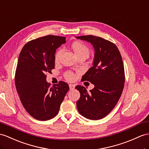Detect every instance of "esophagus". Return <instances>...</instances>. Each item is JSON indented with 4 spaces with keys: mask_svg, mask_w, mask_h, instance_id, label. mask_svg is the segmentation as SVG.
<instances>
[{
    "mask_svg": "<svg viewBox=\"0 0 149 149\" xmlns=\"http://www.w3.org/2000/svg\"><path fill=\"white\" fill-rule=\"evenodd\" d=\"M69 86H70V90H73L74 88V87H75V86L74 85H72V84H70V85H69Z\"/></svg>",
    "mask_w": 149,
    "mask_h": 149,
    "instance_id": "34e87169",
    "label": "esophagus"
}]
</instances>
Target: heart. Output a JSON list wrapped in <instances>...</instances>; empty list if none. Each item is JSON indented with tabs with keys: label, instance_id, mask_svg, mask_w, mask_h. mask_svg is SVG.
Instances as JSON below:
<instances>
[{
	"label": "heart",
	"instance_id": "heart-1",
	"mask_svg": "<svg viewBox=\"0 0 149 149\" xmlns=\"http://www.w3.org/2000/svg\"><path fill=\"white\" fill-rule=\"evenodd\" d=\"M71 48L72 50H73L76 57L78 56L79 55H86L88 56L90 54L89 49L87 47L86 45L84 44V43H83L81 42H74L71 45ZM61 53H62V49L59 50L56 52L55 55L56 61H57L58 59H59ZM66 78L67 79H68V80H72V79H74V74L71 72H68L66 74Z\"/></svg>",
	"mask_w": 149,
	"mask_h": 149
}]
</instances>
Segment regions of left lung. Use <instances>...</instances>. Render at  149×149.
I'll list each match as a JSON object with an SVG mask.
<instances>
[{
    "mask_svg": "<svg viewBox=\"0 0 149 149\" xmlns=\"http://www.w3.org/2000/svg\"><path fill=\"white\" fill-rule=\"evenodd\" d=\"M90 42L94 49L93 66L82 77L94 88L87 92L85 86L75 87L80 93L77 102L79 113L92 120L100 119L113 109L125 85V70L122 57L113 43L93 35L76 37Z\"/></svg>",
    "mask_w": 149,
    "mask_h": 149,
    "instance_id": "1",
    "label": "left lung"
}]
</instances>
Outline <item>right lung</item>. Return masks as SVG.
<instances>
[{
	"label": "right lung",
	"mask_w": 149,
	"mask_h": 149,
	"mask_svg": "<svg viewBox=\"0 0 149 149\" xmlns=\"http://www.w3.org/2000/svg\"><path fill=\"white\" fill-rule=\"evenodd\" d=\"M66 37L47 35L28 42L18 58L15 85L21 102L33 118L47 121L54 118L70 89L64 81L50 86L47 72L55 67L56 49Z\"/></svg>",
	"instance_id": "1"
}]
</instances>
